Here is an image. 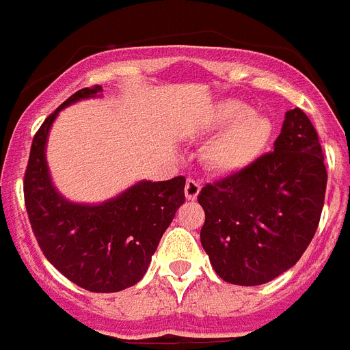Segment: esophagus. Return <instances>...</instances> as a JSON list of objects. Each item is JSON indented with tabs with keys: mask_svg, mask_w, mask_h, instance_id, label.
<instances>
[{
	"mask_svg": "<svg viewBox=\"0 0 350 350\" xmlns=\"http://www.w3.org/2000/svg\"><path fill=\"white\" fill-rule=\"evenodd\" d=\"M184 193H186L187 200H195L198 193H200V184L195 180V178H187L186 187H184Z\"/></svg>",
	"mask_w": 350,
	"mask_h": 350,
	"instance_id": "34e87169",
	"label": "esophagus"
}]
</instances>
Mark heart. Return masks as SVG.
<instances>
[{"instance_id": "b5f03b06", "label": "heart", "mask_w": 350, "mask_h": 350, "mask_svg": "<svg viewBox=\"0 0 350 350\" xmlns=\"http://www.w3.org/2000/svg\"><path fill=\"white\" fill-rule=\"evenodd\" d=\"M211 130L220 134L206 150V163L220 173L248 168L262 155L272 139V121L259 111H250L238 100H225L213 107L207 118Z\"/></svg>"}]
</instances>
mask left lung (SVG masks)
<instances>
[{"instance_id":"8db88e82","label":"left lung","mask_w":350,"mask_h":350,"mask_svg":"<svg viewBox=\"0 0 350 350\" xmlns=\"http://www.w3.org/2000/svg\"><path fill=\"white\" fill-rule=\"evenodd\" d=\"M325 186L317 130L291 109L273 152L202 187L200 241L215 272L230 284L258 286L290 270L317 232Z\"/></svg>"}]
</instances>
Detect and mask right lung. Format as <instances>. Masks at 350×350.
I'll use <instances>...</instances> for the list:
<instances>
[{
    "instance_id": "1",
    "label": "right lung",
    "mask_w": 350,
    "mask_h": 350,
    "mask_svg": "<svg viewBox=\"0 0 350 350\" xmlns=\"http://www.w3.org/2000/svg\"><path fill=\"white\" fill-rule=\"evenodd\" d=\"M102 91V85L80 89L37 130L25 173V204L46 259L83 290L114 293L143 279L164 230L186 200V178L139 180L102 204H77L57 191L46 163L51 125L62 109Z\"/></svg>"
}]
</instances>
